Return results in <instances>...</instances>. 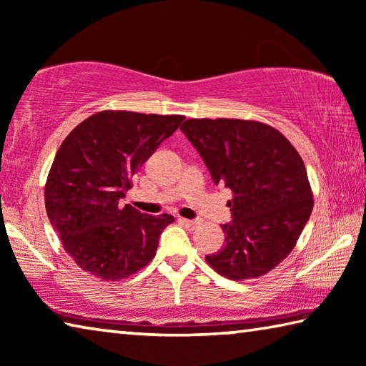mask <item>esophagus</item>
<instances>
[{
    "label": "esophagus",
    "instance_id": "34e87169",
    "mask_svg": "<svg viewBox=\"0 0 366 366\" xmlns=\"http://www.w3.org/2000/svg\"><path fill=\"white\" fill-rule=\"evenodd\" d=\"M179 222H182L184 227H187V228H191V229H193V228L197 225V223H199L197 220H189V219H179Z\"/></svg>",
    "mask_w": 366,
    "mask_h": 366
}]
</instances>
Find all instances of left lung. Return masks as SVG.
Returning a JSON list of instances; mask_svg holds the SVG:
<instances>
[{"label": "left lung", "instance_id": "left-lung-1", "mask_svg": "<svg viewBox=\"0 0 366 366\" xmlns=\"http://www.w3.org/2000/svg\"><path fill=\"white\" fill-rule=\"evenodd\" d=\"M215 184L232 189L225 247L206 255L229 280L259 278L281 264L309 222L313 194L302 157L273 127L239 119H188L179 127Z\"/></svg>", "mask_w": 366, "mask_h": 366}]
</instances>
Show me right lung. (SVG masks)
I'll return each instance as SVG.
<instances>
[{
	"instance_id": "add662e5",
	"label": "right lung",
	"mask_w": 366,
	"mask_h": 366,
	"mask_svg": "<svg viewBox=\"0 0 366 366\" xmlns=\"http://www.w3.org/2000/svg\"><path fill=\"white\" fill-rule=\"evenodd\" d=\"M183 115L102 111L76 125L56 152L44 206L66 252L83 272L104 281L128 278L156 255L172 215L120 206L132 177Z\"/></svg>"
}]
</instances>
